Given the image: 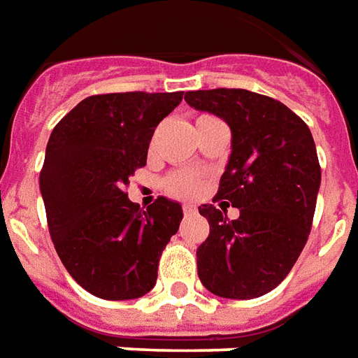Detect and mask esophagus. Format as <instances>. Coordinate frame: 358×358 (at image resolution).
<instances>
[{"mask_svg": "<svg viewBox=\"0 0 358 358\" xmlns=\"http://www.w3.org/2000/svg\"><path fill=\"white\" fill-rule=\"evenodd\" d=\"M185 214H194L196 212V204H183Z\"/></svg>", "mask_w": 358, "mask_h": 358, "instance_id": "esophagus-1", "label": "esophagus"}]
</instances>
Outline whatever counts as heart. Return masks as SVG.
<instances>
[{
    "label": "heart",
    "mask_w": 358,
    "mask_h": 358,
    "mask_svg": "<svg viewBox=\"0 0 358 358\" xmlns=\"http://www.w3.org/2000/svg\"><path fill=\"white\" fill-rule=\"evenodd\" d=\"M210 117H201L199 120ZM196 120V122H199ZM164 191L171 196H179V199H191L203 191V181L199 175L191 173V171H173L164 179Z\"/></svg>",
    "instance_id": "heart-1"
}]
</instances>
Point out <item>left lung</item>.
<instances>
[{
	"instance_id": "8db88e82",
	"label": "left lung",
	"mask_w": 358,
	"mask_h": 358,
	"mask_svg": "<svg viewBox=\"0 0 358 358\" xmlns=\"http://www.w3.org/2000/svg\"><path fill=\"white\" fill-rule=\"evenodd\" d=\"M196 110L224 118L231 130V155L216 201L203 204L210 224L196 250L199 278L212 294L234 300L263 296L280 285L306 245L322 169L312 132L280 101L248 90L189 91Z\"/></svg>"
}]
</instances>
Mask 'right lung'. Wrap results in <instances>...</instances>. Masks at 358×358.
Listing matches in <instances>:
<instances>
[{
  "mask_svg": "<svg viewBox=\"0 0 358 358\" xmlns=\"http://www.w3.org/2000/svg\"><path fill=\"white\" fill-rule=\"evenodd\" d=\"M181 99L183 91L91 95L52 130L41 171L48 230L66 271L93 296L132 300L157 280L181 204L157 196L144 212L124 191Z\"/></svg>",
  "mask_w": 358,
  "mask_h": 358,
  "instance_id": "right-lung-1",
  "label": "right lung"
}]
</instances>
